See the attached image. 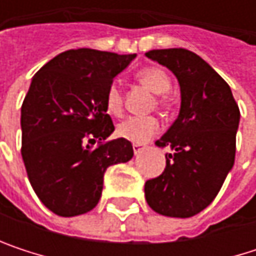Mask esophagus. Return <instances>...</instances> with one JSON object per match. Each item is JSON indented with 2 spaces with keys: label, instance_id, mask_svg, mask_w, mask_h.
<instances>
[{
  "label": "esophagus",
  "instance_id": "34e87169",
  "mask_svg": "<svg viewBox=\"0 0 256 256\" xmlns=\"http://www.w3.org/2000/svg\"><path fill=\"white\" fill-rule=\"evenodd\" d=\"M144 150H145V145L144 144H133V152H134V156H138Z\"/></svg>",
  "mask_w": 256,
  "mask_h": 256
}]
</instances>
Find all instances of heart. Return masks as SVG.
I'll return each mask as SVG.
<instances>
[{
  "label": "heart",
  "mask_w": 256,
  "mask_h": 256,
  "mask_svg": "<svg viewBox=\"0 0 256 256\" xmlns=\"http://www.w3.org/2000/svg\"><path fill=\"white\" fill-rule=\"evenodd\" d=\"M136 80L156 94L166 93L170 88L169 76L157 68L150 66L136 72ZM168 99L158 98V104L164 105ZM105 110L108 114L118 117L123 112V96L117 86H110L105 94ZM160 130V122L156 117H128L117 126V134L133 144H145Z\"/></svg>",
  "instance_id": "obj_1"
}]
</instances>
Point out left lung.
Returning a JSON list of instances; mask_svg holds the SVG:
<instances>
[{"mask_svg": "<svg viewBox=\"0 0 256 256\" xmlns=\"http://www.w3.org/2000/svg\"><path fill=\"white\" fill-rule=\"evenodd\" d=\"M145 56L170 70L180 87L178 118L156 142L172 154L164 172L145 182V198L160 215L190 218L214 202L232 169L240 111L230 86L196 53L162 48Z\"/></svg>", "mask_w": 256, "mask_h": 256, "instance_id": "1", "label": "left lung"}]
</instances>
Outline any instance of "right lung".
Segmentation results:
<instances>
[{"instance_id":"add662e5","label":"right lung","mask_w":256,"mask_h":256,"mask_svg":"<svg viewBox=\"0 0 256 256\" xmlns=\"http://www.w3.org/2000/svg\"><path fill=\"white\" fill-rule=\"evenodd\" d=\"M134 58L68 50L30 81L20 116L22 158L35 194L59 216L92 210L99 203L105 170L133 157L128 140H106L114 124L105 94Z\"/></svg>"}]
</instances>
